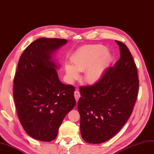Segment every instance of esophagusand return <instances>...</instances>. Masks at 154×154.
<instances>
[{
    "instance_id": "esophagus-1",
    "label": "esophagus",
    "mask_w": 154,
    "mask_h": 154,
    "mask_svg": "<svg viewBox=\"0 0 154 154\" xmlns=\"http://www.w3.org/2000/svg\"><path fill=\"white\" fill-rule=\"evenodd\" d=\"M74 96H75V98L76 101L77 102L79 99V97H81L80 92H79L78 90H76V91H75V92H74Z\"/></svg>"
}]
</instances>
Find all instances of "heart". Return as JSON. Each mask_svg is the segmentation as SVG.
Masks as SVG:
<instances>
[{"label": "heart", "instance_id": "heart-1", "mask_svg": "<svg viewBox=\"0 0 154 154\" xmlns=\"http://www.w3.org/2000/svg\"><path fill=\"white\" fill-rule=\"evenodd\" d=\"M73 66L65 65V71L70 80L79 77L78 72H83V80L88 84H95L103 75L111 61V56L102 45H85L79 49L72 57Z\"/></svg>", "mask_w": 154, "mask_h": 154}]
</instances>
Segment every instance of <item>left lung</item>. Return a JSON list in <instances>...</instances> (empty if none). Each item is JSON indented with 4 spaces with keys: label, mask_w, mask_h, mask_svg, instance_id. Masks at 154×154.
Masks as SVG:
<instances>
[{
    "label": "left lung",
    "mask_w": 154,
    "mask_h": 154,
    "mask_svg": "<svg viewBox=\"0 0 154 154\" xmlns=\"http://www.w3.org/2000/svg\"><path fill=\"white\" fill-rule=\"evenodd\" d=\"M115 42L119 60L96 83L79 88L81 133L88 143H102L115 136L131 116L137 97L139 81L135 61L128 47Z\"/></svg>",
    "instance_id": "left-lung-1"
}]
</instances>
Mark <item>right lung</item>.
<instances>
[{
	"mask_svg": "<svg viewBox=\"0 0 154 154\" xmlns=\"http://www.w3.org/2000/svg\"><path fill=\"white\" fill-rule=\"evenodd\" d=\"M64 39L41 38L26 47L19 59L13 94L19 120L34 139H56L64 117L75 105V88L63 84L53 54L66 44Z\"/></svg>",
	"mask_w": 154,
	"mask_h": 154,
	"instance_id": "1",
	"label": "right lung"
}]
</instances>
